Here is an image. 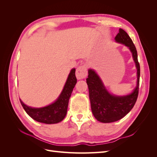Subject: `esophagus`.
Instances as JSON below:
<instances>
[{
    "instance_id": "obj_1",
    "label": "esophagus",
    "mask_w": 157,
    "mask_h": 157,
    "mask_svg": "<svg viewBox=\"0 0 157 157\" xmlns=\"http://www.w3.org/2000/svg\"><path fill=\"white\" fill-rule=\"evenodd\" d=\"M88 75V70L85 65H81L77 67L76 70V77L77 79H82L86 77Z\"/></svg>"
}]
</instances>
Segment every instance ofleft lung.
Wrapping results in <instances>:
<instances>
[{
    "label": "left lung",
    "instance_id": "left-lung-1",
    "mask_svg": "<svg viewBox=\"0 0 157 157\" xmlns=\"http://www.w3.org/2000/svg\"><path fill=\"white\" fill-rule=\"evenodd\" d=\"M115 39L117 42L128 46L132 53L137 70V86L132 94L126 96H113L109 93L95 71L92 69L88 70L86 82L92 111L95 118L103 123L115 122L126 116L134 107L139 94L140 66L136 46L128 33L122 29H119Z\"/></svg>",
    "mask_w": 157,
    "mask_h": 157
}]
</instances>
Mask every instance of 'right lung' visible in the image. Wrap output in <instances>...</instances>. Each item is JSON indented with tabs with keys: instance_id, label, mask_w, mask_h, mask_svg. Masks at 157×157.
<instances>
[{
	"instance_id": "obj_1",
	"label": "right lung",
	"mask_w": 157,
	"mask_h": 157,
	"mask_svg": "<svg viewBox=\"0 0 157 157\" xmlns=\"http://www.w3.org/2000/svg\"><path fill=\"white\" fill-rule=\"evenodd\" d=\"M75 69L71 71L62 92L57 100L51 105L42 108H32L20 103L25 112L37 122L45 124H56L62 121L67 111L69 99L77 83Z\"/></svg>"
}]
</instances>
